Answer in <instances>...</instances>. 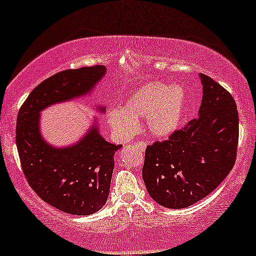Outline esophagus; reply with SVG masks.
<instances>
[{
    "label": "esophagus",
    "instance_id": "1",
    "mask_svg": "<svg viewBox=\"0 0 256 256\" xmlns=\"http://www.w3.org/2000/svg\"><path fill=\"white\" fill-rule=\"evenodd\" d=\"M136 146H138V149H140V150H146V143L144 142V140H142V142H137Z\"/></svg>",
    "mask_w": 256,
    "mask_h": 256
}]
</instances>
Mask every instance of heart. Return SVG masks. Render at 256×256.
I'll list each match as a JSON object with an SVG mask.
<instances>
[{"label": "heart", "instance_id": "heart-1", "mask_svg": "<svg viewBox=\"0 0 256 256\" xmlns=\"http://www.w3.org/2000/svg\"><path fill=\"white\" fill-rule=\"evenodd\" d=\"M189 104L186 89L180 84L150 82L137 88L122 101V110L110 108L108 125L122 140L137 131V122L146 118V130L155 138L172 136L180 128Z\"/></svg>", "mask_w": 256, "mask_h": 256}]
</instances>
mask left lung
<instances>
[{
	"label": "left lung",
	"mask_w": 256,
	"mask_h": 256,
	"mask_svg": "<svg viewBox=\"0 0 256 256\" xmlns=\"http://www.w3.org/2000/svg\"><path fill=\"white\" fill-rule=\"evenodd\" d=\"M198 116L168 140L146 149L142 176L150 198L165 208L189 207L210 195L236 161L238 112L222 85L200 73Z\"/></svg>",
	"instance_id": "obj_1"
}]
</instances>
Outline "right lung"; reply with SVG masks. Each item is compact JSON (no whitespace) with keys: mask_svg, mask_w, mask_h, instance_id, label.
<instances>
[{"mask_svg":"<svg viewBox=\"0 0 256 256\" xmlns=\"http://www.w3.org/2000/svg\"><path fill=\"white\" fill-rule=\"evenodd\" d=\"M104 66L66 70L46 79L26 98L16 122V148L28 184L43 201L61 212L90 216L107 202L114 154L98 120L80 140L67 146L49 144L40 132V112L49 106L90 95L104 78ZM104 112V106H98Z\"/></svg>","mask_w":256,"mask_h":256,"instance_id":"1","label":"right lung"}]
</instances>
